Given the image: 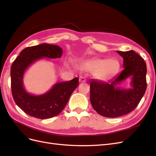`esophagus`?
<instances>
[{
  "mask_svg": "<svg viewBox=\"0 0 156 156\" xmlns=\"http://www.w3.org/2000/svg\"><path fill=\"white\" fill-rule=\"evenodd\" d=\"M86 79L84 78V77H83V76H81L79 77V81L81 82V83H84V82H86Z\"/></svg>",
  "mask_w": 156,
  "mask_h": 156,
  "instance_id": "esophagus-1",
  "label": "esophagus"
}]
</instances>
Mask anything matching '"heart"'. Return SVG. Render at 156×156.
Here are the masks:
<instances>
[{"mask_svg": "<svg viewBox=\"0 0 156 156\" xmlns=\"http://www.w3.org/2000/svg\"><path fill=\"white\" fill-rule=\"evenodd\" d=\"M119 65L113 59L95 58L84 62L79 66L83 71L94 72V77L98 79H104L112 76L119 69Z\"/></svg>", "mask_w": 156, "mask_h": 156, "instance_id": "b5f03b06", "label": "heart"}]
</instances>
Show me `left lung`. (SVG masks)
I'll return each mask as SVG.
<instances>
[{"mask_svg": "<svg viewBox=\"0 0 156 156\" xmlns=\"http://www.w3.org/2000/svg\"><path fill=\"white\" fill-rule=\"evenodd\" d=\"M123 58L124 69L108 81H90V102L99 115L108 118L125 115L133 111L143 97L147 87L146 64L144 59L133 50L118 51ZM131 76L132 88L121 89L117 86Z\"/></svg>", "mask_w": 156, "mask_h": 156, "instance_id": "8db88e82", "label": "left lung"}]
</instances>
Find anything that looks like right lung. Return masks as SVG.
Masks as SVG:
<instances>
[{
	"label": "right lung",
	"instance_id": "right-lung-1",
	"mask_svg": "<svg viewBox=\"0 0 156 156\" xmlns=\"http://www.w3.org/2000/svg\"><path fill=\"white\" fill-rule=\"evenodd\" d=\"M62 49L59 46L42 44L23 49L11 67L12 93L17 105L30 116L46 119L58 115L66 105L71 94L79 85V78L55 84L41 95H32L23 86L27 69L36 61L44 58H60Z\"/></svg>",
	"mask_w": 156,
	"mask_h": 156
}]
</instances>
